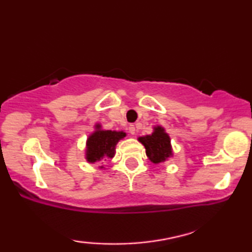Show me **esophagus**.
<instances>
[{
	"label": "esophagus",
	"mask_w": 252,
	"mask_h": 252,
	"mask_svg": "<svg viewBox=\"0 0 252 252\" xmlns=\"http://www.w3.org/2000/svg\"><path fill=\"white\" fill-rule=\"evenodd\" d=\"M128 130H129L130 135H135V133H136V128H135V126H134V125H130V126L128 127Z\"/></svg>",
	"instance_id": "obj_1"
}]
</instances>
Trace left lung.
<instances>
[{"label":"left lung","instance_id":"1","mask_svg":"<svg viewBox=\"0 0 252 252\" xmlns=\"http://www.w3.org/2000/svg\"><path fill=\"white\" fill-rule=\"evenodd\" d=\"M139 142L143 144L148 159L153 164H161L173 157L171 137L163 126H154L153 133L140 136Z\"/></svg>","mask_w":252,"mask_h":252}]
</instances>
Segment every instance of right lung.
<instances>
[{
    "instance_id": "add662e5",
    "label": "right lung",
    "mask_w": 252,
    "mask_h": 252,
    "mask_svg": "<svg viewBox=\"0 0 252 252\" xmlns=\"http://www.w3.org/2000/svg\"><path fill=\"white\" fill-rule=\"evenodd\" d=\"M126 135L124 130L103 129L101 124L96 123L94 130L86 141L85 158L87 163L94 164L105 158L115 157L117 143ZM99 168H103V166H99Z\"/></svg>"
}]
</instances>
